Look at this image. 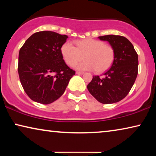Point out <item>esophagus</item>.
<instances>
[{"mask_svg": "<svg viewBox=\"0 0 156 156\" xmlns=\"http://www.w3.org/2000/svg\"><path fill=\"white\" fill-rule=\"evenodd\" d=\"M84 74V72H76V74H78V75H80V74Z\"/></svg>", "mask_w": 156, "mask_h": 156, "instance_id": "1", "label": "esophagus"}]
</instances>
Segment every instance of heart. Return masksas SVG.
<instances>
[{
	"label": "heart",
	"instance_id": "obj_1",
	"mask_svg": "<svg viewBox=\"0 0 156 156\" xmlns=\"http://www.w3.org/2000/svg\"><path fill=\"white\" fill-rule=\"evenodd\" d=\"M75 44L76 47L72 42H66L62 46V55L69 66L75 65L82 60L83 57L85 61L76 65V69H94L97 73H101L112 66L115 53L114 48L109 44L91 38L78 40Z\"/></svg>",
	"mask_w": 156,
	"mask_h": 156
}]
</instances>
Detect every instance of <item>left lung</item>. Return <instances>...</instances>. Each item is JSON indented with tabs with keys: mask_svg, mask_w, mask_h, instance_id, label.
I'll use <instances>...</instances> for the list:
<instances>
[{
	"mask_svg": "<svg viewBox=\"0 0 156 156\" xmlns=\"http://www.w3.org/2000/svg\"><path fill=\"white\" fill-rule=\"evenodd\" d=\"M99 39L109 42L114 50V59L103 77L93 76L87 89L100 103H116L126 97L137 77L138 54L131 42L123 36L108 35Z\"/></svg>",
	"mask_w": 156,
	"mask_h": 156,
	"instance_id": "1",
	"label": "left lung"
}]
</instances>
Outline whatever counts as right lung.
<instances>
[{
	"label": "right lung",
	"mask_w": 156,
	"mask_h": 156,
	"mask_svg": "<svg viewBox=\"0 0 156 156\" xmlns=\"http://www.w3.org/2000/svg\"><path fill=\"white\" fill-rule=\"evenodd\" d=\"M67 38L55 32L40 31L32 35L20 48L19 77L33 101L42 104L56 101L75 74L66 65L61 52Z\"/></svg>",
	"instance_id": "1"
}]
</instances>
